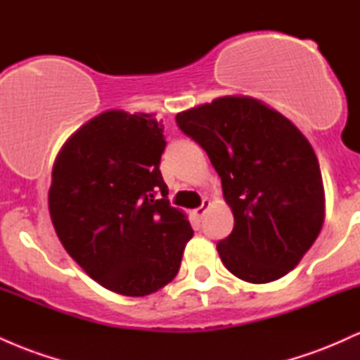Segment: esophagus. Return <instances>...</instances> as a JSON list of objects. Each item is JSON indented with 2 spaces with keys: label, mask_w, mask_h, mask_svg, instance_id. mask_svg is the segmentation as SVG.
<instances>
[{
  "label": "esophagus",
  "mask_w": 360,
  "mask_h": 360,
  "mask_svg": "<svg viewBox=\"0 0 360 360\" xmlns=\"http://www.w3.org/2000/svg\"><path fill=\"white\" fill-rule=\"evenodd\" d=\"M210 206H212V201H210V200H203V205H201L200 208H196V210H194V212H193L194 217H196V218H203L205 213L208 212Z\"/></svg>",
  "instance_id": "34e87169"
}]
</instances>
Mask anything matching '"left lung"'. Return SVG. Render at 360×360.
I'll list each match as a JSON object with an SVG mask.
<instances>
[{"label": "left lung", "instance_id": "8db88e82", "mask_svg": "<svg viewBox=\"0 0 360 360\" xmlns=\"http://www.w3.org/2000/svg\"><path fill=\"white\" fill-rule=\"evenodd\" d=\"M221 177L233 230L217 243L238 279L266 284L295 269L325 220L320 164L298 127L252 96H221L176 115Z\"/></svg>", "mask_w": 360, "mask_h": 360}]
</instances>
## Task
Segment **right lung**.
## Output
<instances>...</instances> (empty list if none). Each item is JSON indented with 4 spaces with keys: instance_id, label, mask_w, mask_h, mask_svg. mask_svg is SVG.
I'll use <instances>...</instances> for the list:
<instances>
[{
    "instance_id": "obj_1",
    "label": "right lung",
    "mask_w": 360,
    "mask_h": 360,
    "mask_svg": "<svg viewBox=\"0 0 360 360\" xmlns=\"http://www.w3.org/2000/svg\"><path fill=\"white\" fill-rule=\"evenodd\" d=\"M154 115L103 111L56 157L49 212L68 254L103 288L152 295L176 278L193 229L167 200Z\"/></svg>"
}]
</instances>
